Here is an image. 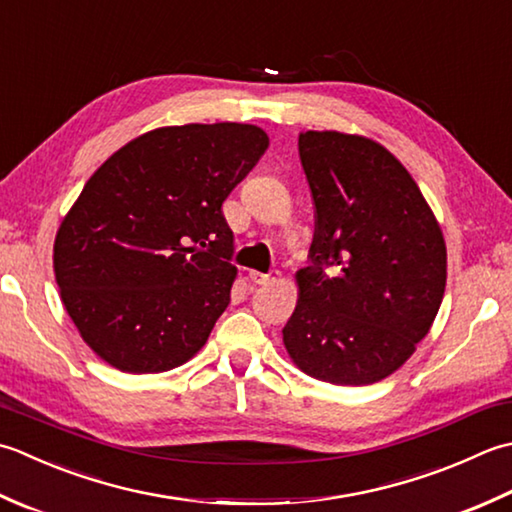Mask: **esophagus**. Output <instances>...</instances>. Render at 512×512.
Segmentation results:
<instances>
[{"label":"esophagus","instance_id":"esophagus-1","mask_svg":"<svg viewBox=\"0 0 512 512\" xmlns=\"http://www.w3.org/2000/svg\"><path fill=\"white\" fill-rule=\"evenodd\" d=\"M248 279H250V282H253V284L262 286V284L275 282V275H264V273H257V270H250V273H248Z\"/></svg>","mask_w":512,"mask_h":512}]
</instances>
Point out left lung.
Masks as SVG:
<instances>
[{"instance_id":"8db88e82","label":"left lung","mask_w":512,"mask_h":512,"mask_svg":"<svg viewBox=\"0 0 512 512\" xmlns=\"http://www.w3.org/2000/svg\"><path fill=\"white\" fill-rule=\"evenodd\" d=\"M315 206L310 266L297 270L286 353L335 386L382 382L428 335L446 290V242L404 164L379 142L302 130Z\"/></svg>"}]
</instances>
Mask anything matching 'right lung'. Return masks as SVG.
I'll return each mask as SVG.
<instances>
[{
	"label": "right lung",
	"instance_id": "1",
	"mask_svg": "<svg viewBox=\"0 0 512 512\" xmlns=\"http://www.w3.org/2000/svg\"><path fill=\"white\" fill-rule=\"evenodd\" d=\"M266 148L253 124L162 126L90 175L57 228L53 270L68 317L108 366L164 373L202 350L237 277L222 204Z\"/></svg>",
	"mask_w": 512,
	"mask_h": 512
}]
</instances>
